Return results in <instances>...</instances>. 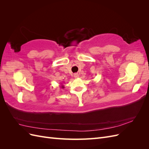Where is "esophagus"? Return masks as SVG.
Wrapping results in <instances>:
<instances>
[{"instance_id":"34e87169","label":"esophagus","mask_w":149,"mask_h":149,"mask_svg":"<svg viewBox=\"0 0 149 149\" xmlns=\"http://www.w3.org/2000/svg\"><path fill=\"white\" fill-rule=\"evenodd\" d=\"M74 77L75 78H78V77H79V74H78V73H74Z\"/></svg>"}]
</instances>
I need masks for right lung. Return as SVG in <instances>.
<instances>
[{
	"label": "right lung",
	"instance_id": "1",
	"mask_svg": "<svg viewBox=\"0 0 149 149\" xmlns=\"http://www.w3.org/2000/svg\"><path fill=\"white\" fill-rule=\"evenodd\" d=\"M60 85H61V88H65V87H64V86L63 85V84H62V83H61V84H60Z\"/></svg>",
	"mask_w": 149,
	"mask_h": 149
}]
</instances>
